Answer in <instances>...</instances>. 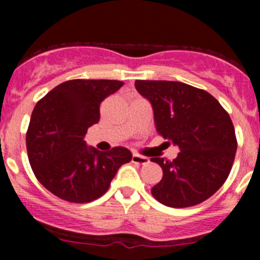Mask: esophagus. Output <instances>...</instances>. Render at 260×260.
Masks as SVG:
<instances>
[{"label": "esophagus", "instance_id": "1", "mask_svg": "<svg viewBox=\"0 0 260 260\" xmlns=\"http://www.w3.org/2000/svg\"><path fill=\"white\" fill-rule=\"evenodd\" d=\"M149 159L147 158V157H143V156H140V154H133L132 156V162H136V164H140V165H145L148 162Z\"/></svg>", "mask_w": 260, "mask_h": 260}]
</instances>
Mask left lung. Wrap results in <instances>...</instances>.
<instances>
[{
	"label": "left lung",
	"instance_id": "1",
	"mask_svg": "<svg viewBox=\"0 0 260 260\" xmlns=\"http://www.w3.org/2000/svg\"><path fill=\"white\" fill-rule=\"evenodd\" d=\"M151 103L156 129L180 148L172 161L153 157L164 176L151 192L171 208L198 205L214 195L230 174L237 137L229 114L208 91L181 81L136 80Z\"/></svg>",
	"mask_w": 260,
	"mask_h": 260
}]
</instances>
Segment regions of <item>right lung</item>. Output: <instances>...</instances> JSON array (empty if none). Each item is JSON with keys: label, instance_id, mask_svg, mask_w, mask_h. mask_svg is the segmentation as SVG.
Returning <instances> with one entry per match:
<instances>
[{"label": "right lung", "instance_id": "obj_1", "mask_svg": "<svg viewBox=\"0 0 260 260\" xmlns=\"http://www.w3.org/2000/svg\"><path fill=\"white\" fill-rule=\"evenodd\" d=\"M123 81H64L36 103L26 147L36 179L62 200L90 203L109 188L122 165L132 159L124 147L101 152L86 146L89 127L99 122L101 103Z\"/></svg>", "mask_w": 260, "mask_h": 260}]
</instances>
